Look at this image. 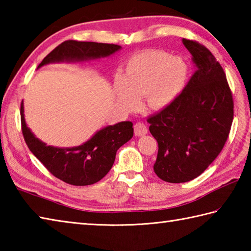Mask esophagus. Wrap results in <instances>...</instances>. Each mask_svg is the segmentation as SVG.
Returning <instances> with one entry per match:
<instances>
[{
	"label": "esophagus",
	"instance_id": "esophagus-1",
	"mask_svg": "<svg viewBox=\"0 0 251 251\" xmlns=\"http://www.w3.org/2000/svg\"><path fill=\"white\" fill-rule=\"evenodd\" d=\"M134 130L136 136H144L148 132V127H147L144 123L137 122L134 126Z\"/></svg>",
	"mask_w": 251,
	"mask_h": 251
}]
</instances>
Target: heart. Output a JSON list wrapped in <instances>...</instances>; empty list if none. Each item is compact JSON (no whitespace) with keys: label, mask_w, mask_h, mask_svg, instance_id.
<instances>
[{"label":"heart","mask_w":251,"mask_h":251,"mask_svg":"<svg viewBox=\"0 0 251 251\" xmlns=\"http://www.w3.org/2000/svg\"><path fill=\"white\" fill-rule=\"evenodd\" d=\"M188 76L189 67L184 58L159 50L140 52L127 63L125 75H115L116 100L123 109L132 112L145 96L149 109L162 110L177 99Z\"/></svg>","instance_id":"b5f03b06"}]
</instances>
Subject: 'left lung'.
I'll return each instance as SVG.
<instances>
[{
  "instance_id": "8db88e82",
  "label": "left lung",
  "mask_w": 251,
  "mask_h": 251,
  "mask_svg": "<svg viewBox=\"0 0 251 251\" xmlns=\"http://www.w3.org/2000/svg\"><path fill=\"white\" fill-rule=\"evenodd\" d=\"M183 43L197 71L177 99L148 119L159 145L154 173L174 184L208 169L227 140L234 116L232 92L217 58L198 42Z\"/></svg>"
}]
</instances>
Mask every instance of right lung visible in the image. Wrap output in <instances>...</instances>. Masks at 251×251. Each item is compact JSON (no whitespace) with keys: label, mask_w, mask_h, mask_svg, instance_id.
I'll use <instances>...</instances> for the list:
<instances>
[{"label":"right lung","mask_w":251,"mask_h":251,"mask_svg":"<svg viewBox=\"0 0 251 251\" xmlns=\"http://www.w3.org/2000/svg\"><path fill=\"white\" fill-rule=\"evenodd\" d=\"M121 46L68 40L49 53L38 68L52 63L88 62L111 56ZM22 129L25 141L34 156L55 177L75 186L92 185L109 173L116 152L134 136L131 122H120L98 130L89 140L71 148L48 146L37 138L25 121L24 102L21 105Z\"/></svg>","instance_id":"obj_1"}]
</instances>
